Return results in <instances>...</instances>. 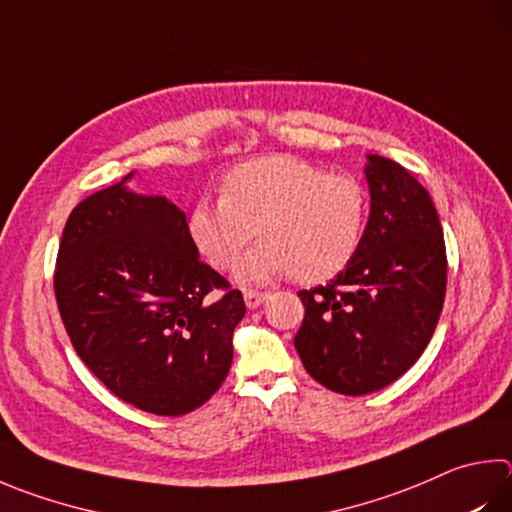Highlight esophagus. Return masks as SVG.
<instances>
[{
	"label": "esophagus",
	"mask_w": 512,
	"mask_h": 512,
	"mask_svg": "<svg viewBox=\"0 0 512 512\" xmlns=\"http://www.w3.org/2000/svg\"><path fill=\"white\" fill-rule=\"evenodd\" d=\"M266 297L268 295L262 291H244V302L248 309H257V306H262Z\"/></svg>",
	"instance_id": "1"
}]
</instances>
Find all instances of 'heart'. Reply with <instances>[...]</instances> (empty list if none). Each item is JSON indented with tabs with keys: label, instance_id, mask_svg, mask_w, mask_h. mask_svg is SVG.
Masks as SVG:
<instances>
[{
	"label": "heart",
	"instance_id": "b5f03b06",
	"mask_svg": "<svg viewBox=\"0 0 512 512\" xmlns=\"http://www.w3.org/2000/svg\"><path fill=\"white\" fill-rule=\"evenodd\" d=\"M221 199H201L188 235L224 271L255 235L259 244L235 266L239 284L291 273L300 284L336 277L356 255L367 224V190L356 176L331 174L295 156H262L230 170Z\"/></svg>",
	"mask_w": 512,
	"mask_h": 512
}]
</instances>
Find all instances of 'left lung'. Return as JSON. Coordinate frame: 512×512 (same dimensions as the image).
Here are the masks:
<instances>
[{
    "instance_id": "8db88e82",
    "label": "left lung",
    "mask_w": 512,
    "mask_h": 512,
    "mask_svg": "<svg viewBox=\"0 0 512 512\" xmlns=\"http://www.w3.org/2000/svg\"><path fill=\"white\" fill-rule=\"evenodd\" d=\"M369 219L347 268L300 291L304 369L331 392L362 396L421 358L445 297L443 228L432 197L392 159L367 154Z\"/></svg>"
}]
</instances>
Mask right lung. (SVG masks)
<instances>
[{
  "label": "right lung",
  "mask_w": 512,
  "mask_h": 512,
  "mask_svg": "<svg viewBox=\"0 0 512 512\" xmlns=\"http://www.w3.org/2000/svg\"><path fill=\"white\" fill-rule=\"evenodd\" d=\"M132 176L73 208L55 300L73 349L111 394L181 416L224 383L246 304L199 259L185 212L161 194L129 190ZM215 287L227 291L210 303Z\"/></svg>",
  "instance_id": "obj_1"
}]
</instances>
